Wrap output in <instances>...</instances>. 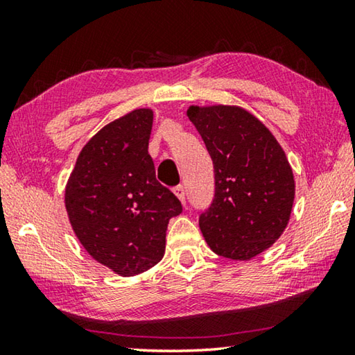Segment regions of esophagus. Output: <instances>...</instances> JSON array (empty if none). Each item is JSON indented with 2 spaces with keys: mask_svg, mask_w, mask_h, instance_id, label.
<instances>
[{
  "mask_svg": "<svg viewBox=\"0 0 355 355\" xmlns=\"http://www.w3.org/2000/svg\"><path fill=\"white\" fill-rule=\"evenodd\" d=\"M173 194H175L178 197V200L183 203V205H186V192H184V188L182 184H178L173 188Z\"/></svg>",
  "mask_w": 355,
  "mask_h": 355,
  "instance_id": "esophagus-1",
  "label": "esophagus"
}]
</instances>
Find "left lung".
I'll use <instances>...</instances> for the list:
<instances>
[{"label":"left lung","mask_w":355,"mask_h":355,"mask_svg":"<svg viewBox=\"0 0 355 355\" xmlns=\"http://www.w3.org/2000/svg\"><path fill=\"white\" fill-rule=\"evenodd\" d=\"M214 164L216 191L199 225L214 254L245 261L277 241L290 220L294 175L261 120L241 106L188 107Z\"/></svg>","instance_id":"8db88e82"}]
</instances>
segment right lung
<instances>
[{
	"label": "right lung",
	"mask_w": 355,
	"mask_h": 355,
	"mask_svg": "<svg viewBox=\"0 0 355 355\" xmlns=\"http://www.w3.org/2000/svg\"><path fill=\"white\" fill-rule=\"evenodd\" d=\"M153 111L133 110L105 125L78 155L65 184V209L95 261L122 277L164 257L169 219L182 203L155 175L148 139Z\"/></svg>",
	"instance_id": "right-lung-1"
}]
</instances>
